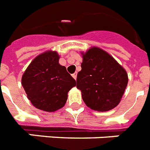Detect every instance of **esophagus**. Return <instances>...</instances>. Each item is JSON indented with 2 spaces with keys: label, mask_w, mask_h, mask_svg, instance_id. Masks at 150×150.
<instances>
[{
  "label": "esophagus",
  "mask_w": 150,
  "mask_h": 150,
  "mask_svg": "<svg viewBox=\"0 0 150 150\" xmlns=\"http://www.w3.org/2000/svg\"><path fill=\"white\" fill-rule=\"evenodd\" d=\"M72 77L76 80V78H77V72H75L74 74H72Z\"/></svg>",
  "instance_id": "esophagus-1"
}]
</instances>
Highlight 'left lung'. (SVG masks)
Listing matches in <instances>:
<instances>
[{"mask_svg": "<svg viewBox=\"0 0 150 150\" xmlns=\"http://www.w3.org/2000/svg\"><path fill=\"white\" fill-rule=\"evenodd\" d=\"M82 58L76 87L85 103L102 112L117 107L128 85L126 71L108 53L96 47L82 53Z\"/></svg>", "mask_w": 150, "mask_h": 150, "instance_id": "8db88e82", "label": "left lung"}]
</instances>
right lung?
I'll return each mask as SVG.
<instances>
[{
  "mask_svg": "<svg viewBox=\"0 0 150 150\" xmlns=\"http://www.w3.org/2000/svg\"><path fill=\"white\" fill-rule=\"evenodd\" d=\"M56 51L44 52L37 56L22 78L27 97L37 109L54 112L65 104L68 93L76 82L64 66L59 64Z\"/></svg>",
  "mask_w": 150,
  "mask_h": 150,
  "instance_id": "1",
  "label": "right lung"
}]
</instances>
